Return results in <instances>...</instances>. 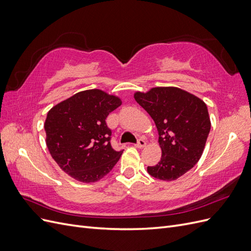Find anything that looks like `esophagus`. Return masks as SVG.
Segmentation results:
<instances>
[{
	"label": "esophagus",
	"instance_id": "esophagus-1",
	"mask_svg": "<svg viewBox=\"0 0 251 251\" xmlns=\"http://www.w3.org/2000/svg\"><path fill=\"white\" fill-rule=\"evenodd\" d=\"M146 144H147L146 140H144L143 138H139V139H138V141H137V143H136V144H135V146H136V148H139V149H142L143 147H146Z\"/></svg>",
	"mask_w": 251,
	"mask_h": 251
}]
</instances>
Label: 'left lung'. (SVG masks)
Instances as JSON below:
<instances>
[{
	"mask_svg": "<svg viewBox=\"0 0 251 251\" xmlns=\"http://www.w3.org/2000/svg\"><path fill=\"white\" fill-rule=\"evenodd\" d=\"M134 98L155 121L162 150L160 161L148 166V173L159 180L178 179L202 156L210 131L206 104L175 87L153 88Z\"/></svg>",
	"mask_w": 251,
	"mask_h": 251,
	"instance_id": "left-lung-1",
	"label": "left lung"
}]
</instances>
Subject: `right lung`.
Masks as SVG:
<instances>
[{"label":"right lung","mask_w":251,"mask_h":251,"mask_svg":"<svg viewBox=\"0 0 251 251\" xmlns=\"http://www.w3.org/2000/svg\"><path fill=\"white\" fill-rule=\"evenodd\" d=\"M121 100L101 90L81 91L54 105L45 121L46 143L65 173L80 182H96L109 174L123 154L111 146L105 118Z\"/></svg>","instance_id":"add662e5"}]
</instances>
